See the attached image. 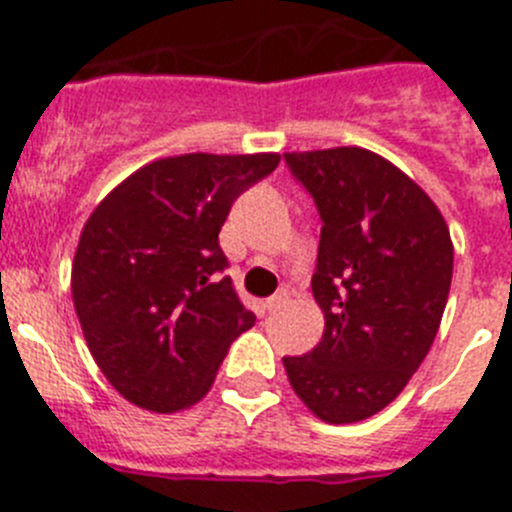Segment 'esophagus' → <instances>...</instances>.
<instances>
[{
	"label": "esophagus",
	"mask_w": 512,
	"mask_h": 512,
	"mask_svg": "<svg viewBox=\"0 0 512 512\" xmlns=\"http://www.w3.org/2000/svg\"><path fill=\"white\" fill-rule=\"evenodd\" d=\"M287 302H289L287 292H277V295L269 297V300L264 302V307H266V310H269V312H277V310H282V307L287 305Z\"/></svg>",
	"instance_id": "obj_1"
}]
</instances>
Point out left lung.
Masks as SVG:
<instances>
[{"label":"left lung","instance_id":"left-lung-1","mask_svg":"<svg viewBox=\"0 0 512 512\" xmlns=\"http://www.w3.org/2000/svg\"><path fill=\"white\" fill-rule=\"evenodd\" d=\"M320 212L312 295L325 315L310 354L284 356L289 384L320 420L372 418L410 382L449 300L454 243L433 200L366 148L284 153Z\"/></svg>","mask_w":512,"mask_h":512}]
</instances>
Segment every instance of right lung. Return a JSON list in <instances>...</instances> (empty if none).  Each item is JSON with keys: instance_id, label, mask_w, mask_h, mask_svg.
I'll return each instance as SVG.
<instances>
[{"instance_id": "obj_1", "label": "right lung", "mask_w": 512, "mask_h": 512, "mask_svg": "<svg viewBox=\"0 0 512 512\" xmlns=\"http://www.w3.org/2000/svg\"><path fill=\"white\" fill-rule=\"evenodd\" d=\"M277 164L279 153L158 158L89 215L71 266L76 315L107 382L138 408H192L256 323L220 277L228 259L217 233Z\"/></svg>"}]
</instances>
